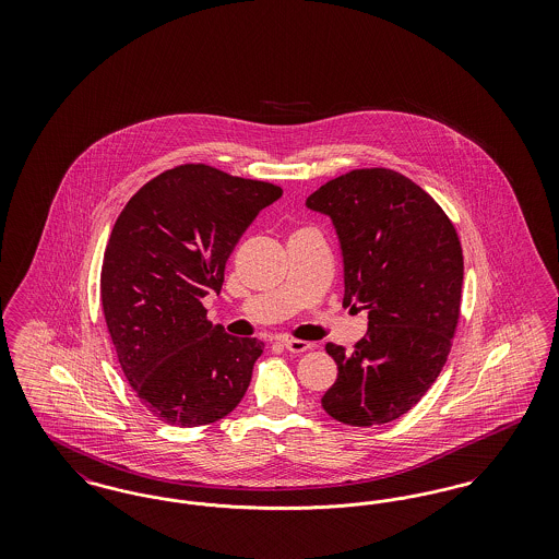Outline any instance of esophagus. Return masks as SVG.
Returning <instances> with one entry per match:
<instances>
[{
    "label": "esophagus",
    "mask_w": 559,
    "mask_h": 559,
    "mask_svg": "<svg viewBox=\"0 0 559 559\" xmlns=\"http://www.w3.org/2000/svg\"><path fill=\"white\" fill-rule=\"evenodd\" d=\"M281 344L287 347L292 354H301V352H308V349L312 347L310 342H301V340H289V337H285Z\"/></svg>",
    "instance_id": "1"
}]
</instances>
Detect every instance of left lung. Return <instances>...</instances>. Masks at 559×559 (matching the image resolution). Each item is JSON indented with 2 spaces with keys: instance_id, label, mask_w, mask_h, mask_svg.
Masks as SVG:
<instances>
[{
  "instance_id": "left-lung-1",
  "label": "left lung",
  "mask_w": 559,
  "mask_h": 559,
  "mask_svg": "<svg viewBox=\"0 0 559 559\" xmlns=\"http://www.w3.org/2000/svg\"><path fill=\"white\" fill-rule=\"evenodd\" d=\"M306 205L333 219L344 255V306L369 312L346 352L326 344L337 381L322 408L354 427L408 413L442 371L461 314L463 251L449 215L394 169H352Z\"/></svg>"
}]
</instances>
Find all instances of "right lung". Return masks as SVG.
I'll return each instance as SVG.
<instances>
[{
    "mask_svg": "<svg viewBox=\"0 0 559 559\" xmlns=\"http://www.w3.org/2000/svg\"><path fill=\"white\" fill-rule=\"evenodd\" d=\"M283 188L203 163L167 169L119 213L100 297L119 365L140 402L169 426L199 427L237 408L264 344L226 335L201 299L255 215Z\"/></svg>",
    "mask_w": 559,
    "mask_h": 559,
    "instance_id": "add662e5",
    "label": "right lung"
}]
</instances>
